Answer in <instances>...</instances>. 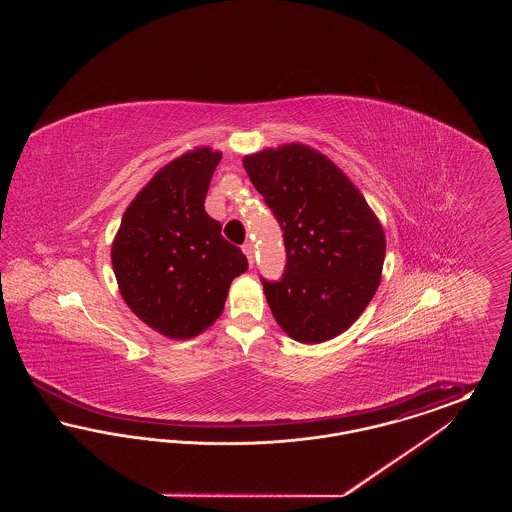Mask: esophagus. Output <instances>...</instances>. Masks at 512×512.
Returning a JSON list of instances; mask_svg holds the SVG:
<instances>
[{
	"label": "esophagus",
	"instance_id": "obj_1",
	"mask_svg": "<svg viewBox=\"0 0 512 512\" xmlns=\"http://www.w3.org/2000/svg\"><path fill=\"white\" fill-rule=\"evenodd\" d=\"M242 251H244L245 257H247V261H249V265H253V253H255L253 242H245V244L242 245Z\"/></svg>",
	"mask_w": 512,
	"mask_h": 512
}]
</instances>
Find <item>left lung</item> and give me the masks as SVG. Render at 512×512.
Here are the masks:
<instances>
[{"label":"left lung","mask_w":512,"mask_h":512,"mask_svg":"<svg viewBox=\"0 0 512 512\" xmlns=\"http://www.w3.org/2000/svg\"><path fill=\"white\" fill-rule=\"evenodd\" d=\"M244 167L284 230L286 272L280 282L263 280L272 315L301 343L340 336L380 286V220L345 172L313 147H267L245 155Z\"/></svg>","instance_id":"8db88e82"}]
</instances>
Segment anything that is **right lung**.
<instances>
[{
	"instance_id": "1",
	"label": "right lung",
	"mask_w": 512,
	"mask_h": 512,
	"mask_svg": "<svg viewBox=\"0 0 512 512\" xmlns=\"http://www.w3.org/2000/svg\"><path fill=\"white\" fill-rule=\"evenodd\" d=\"M220 159V151L195 147L169 161L132 199L111 245L124 303L171 340L207 330L247 270L242 249L222 238L203 207Z\"/></svg>"
}]
</instances>
